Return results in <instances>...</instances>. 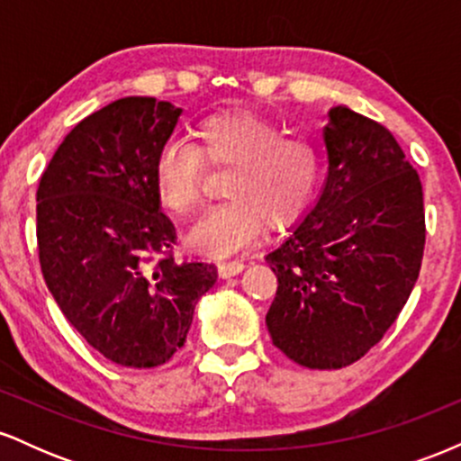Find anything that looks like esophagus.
Masks as SVG:
<instances>
[{
  "label": "esophagus",
  "instance_id": "esophagus-1",
  "mask_svg": "<svg viewBox=\"0 0 461 461\" xmlns=\"http://www.w3.org/2000/svg\"><path fill=\"white\" fill-rule=\"evenodd\" d=\"M245 268V264L242 262H221L216 264V271H219V277L221 279H227V277H234V275H238Z\"/></svg>",
  "mask_w": 461,
  "mask_h": 461
}]
</instances>
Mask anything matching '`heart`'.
<instances>
[{"mask_svg": "<svg viewBox=\"0 0 461 461\" xmlns=\"http://www.w3.org/2000/svg\"><path fill=\"white\" fill-rule=\"evenodd\" d=\"M203 162L227 167L225 201L190 230L193 251L225 258L253 240L264 225L294 223L316 197L322 153L303 136H282L277 125L249 110H225L193 128V147L168 142L153 162V188L164 210L188 216L197 210Z\"/></svg>", "mask_w": 461, "mask_h": 461, "instance_id": "obj_1", "label": "heart"}]
</instances>
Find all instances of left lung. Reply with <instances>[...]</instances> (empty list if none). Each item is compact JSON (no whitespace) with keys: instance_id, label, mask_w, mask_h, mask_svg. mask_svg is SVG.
Listing matches in <instances>:
<instances>
[{"instance_id":"obj_1","label":"left lung","mask_w":461,"mask_h":461,"mask_svg":"<svg viewBox=\"0 0 461 461\" xmlns=\"http://www.w3.org/2000/svg\"><path fill=\"white\" fill-rule=\"evenodd\" d=\"M327 116L321 197L267 256L277 275L267 314L273 345L319 370L345 368L382 340L425 251L422 184L394 136L345 105Z\"/></svg>"}]
</instances>
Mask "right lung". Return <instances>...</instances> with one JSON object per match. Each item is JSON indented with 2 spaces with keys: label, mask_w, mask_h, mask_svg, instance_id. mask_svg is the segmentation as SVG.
Listing matches in <instances>:
<instances>
[{
  "label": "right lung",
  "mask_w": 461,
  "mask_h": 461,
  "mask_svg": "<svg viewBox=\"0 0 461 461\" xmlns=\"http://www.w3.org/2000/svg\"><path fill=\"white\" fill-rule=\"evenodd\" d=\"M182 108L123 97L65 136L36 190V238L58 308L105 359L156 368L186 342L194 303L216 282L203 262H176L153 162Z\"/></svg>",
  "instance_id": "right-lung-1"
}]
</instances>
